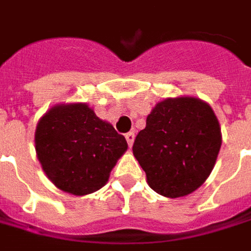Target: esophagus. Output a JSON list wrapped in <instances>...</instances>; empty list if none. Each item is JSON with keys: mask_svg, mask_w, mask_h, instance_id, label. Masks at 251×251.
Listing matches in <instances>:
<instances>
[{"mask_svg": "<svg viewBox=\"0 0 251 251\" xmlns=\"http://www.w3.org/2000/svg\"><path fill=\"white\" fill-rule=\"evenodd\" d=\"M126 141H127V144H129V147H131L133 145V142H134V133L133 131H129V133H126Z\"/></svg>", "mask_w": 251, "mask_h": 251, "instance_id": "obj_1", "label": "esophagus"}]
</instances>
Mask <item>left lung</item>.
Segmentation results:
<instances>
[{
	"label": "left lung",
	"mask_w": 251,
	"mask_h": 251,
	"mask_svg": "<svg viewBox=\"0 0 251 251\" xmlns=\"http://www.w3.org/2000/svg\"><path fill=\"white\" fill-rule=\"evenodd\" d=\"M222 145L221 126L208 103L192 97L164 99L137 134L133 154L149 187L167 198H180L204 183Z\"/></svg>",
	"instance_id": "obj_1"
}]
</instances>
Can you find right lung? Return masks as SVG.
Here are the masks:
<instances>
[{"instance_id":"obj_1","label":"right lung","mask_w":251,"mask_h":251,"mask_svg":"<svg viewBox=\"0 0 251 251\" xmlns=\"http://www.w3.org/2000/svg\"><path fill=\"white\" fill-rule=\"evenodd\" d=\"M37 158L48 179L68 194L83 196L103 187L127 142L86 103L56 104L35 133Z\"/></svg>"}]
</instances>
